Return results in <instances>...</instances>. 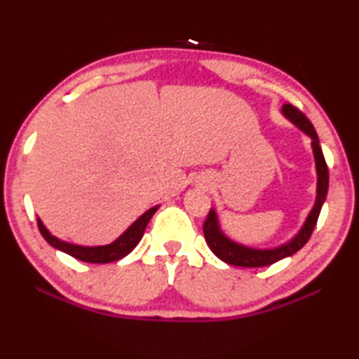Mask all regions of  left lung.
<instances>
[{"instance_id":"obj_1","label":"left lung","mask_w":359,"mask_h":359,"mask_svg":"<svg viewBox=\"0 0 359 359\" xmlns=\"http://www.w3.org/2000/svg\"><path fill=\"white\" fill-rule=\"evenodd\" d=\"M282 114L287 117L291 123L297 126L304 135L311 137L312 151L315 158V169H317V198H315V204L312 210L309 212L306 222L297 231V234L293 236L288 242L285 244L274 247V248H255L248 245H242L239 242H234L229 239L226 234L223 233L220 228V222H218V215L215 209H210L208 218L203 224L204 238L205 242L215 257L220 258L222 261L233 266L239 267H263L271 266L277 263L287 257L294 255L297 250L307 244V241L311 239L312 231L317 224L320 210L323 208V203L327 194V185H330V174H327V166L323 156V151L320 147V141L315 131L313 125L309 121V118L304 115L299 109H296L291 104L282 106Z\"/></svg>"}]
</instances>
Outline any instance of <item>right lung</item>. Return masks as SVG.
<instances>
[{
  "mask_svg": "<svg viewBox=\"0 0 359 359\" xmlns=\"http://www.w3.org/2000/svg\"><path fill=\"white\" fill-rule=\"evenodd\" d=\"M158 208H160V205H154V208H150L147 212H144V214L139 217L123 234H120L112 244H107V245L85 247V245L69 244V242H65L62 239L55 238L53 234H50V231L44 226V223L41 222L39 217H38V226L42 238H44L53 248H57V250L68 253L72 258L85 261V263L104 264V263H112V261H118L133 252V248H135L139 244V241L142 239L144 231L147 228L150 218L154 217Z\"/></svg>",
  "mask_w": 359,
  "mask_h": 359,
  "instance_id": "1",
  "label": "right lung"
}]
</instances>
